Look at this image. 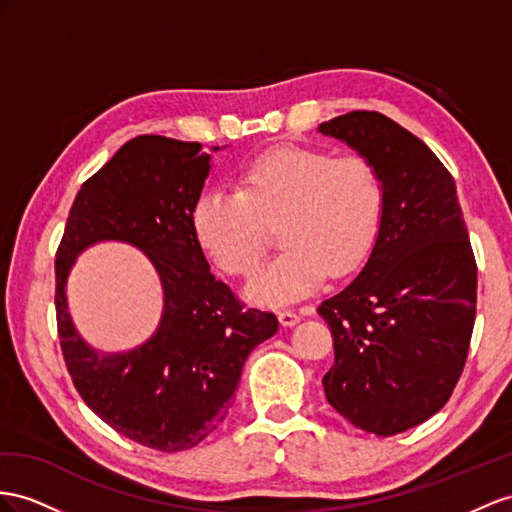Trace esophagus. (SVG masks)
I'll use <instances>...</instances> for the list:
<instances>
[{
    "label": "esophagus",
    "mask_w": 512,
    "mask_h": 512,
    "mask_svg": "<svg viewBox=\"0 0 512 512\" xmlns=\"http://www.w3.org/2000/svg\"><path fill=\"white\" fill-rule=\"evenodd\" d=\"M279 322L283 326H296L300 322V316L292 309H283V311H279Z\"/></svg>",
    "instance_id": "obj_1"
}]
</instances>
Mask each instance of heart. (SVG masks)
<instances>
[{"mask_svg":"<svg viewBox=\"0 0 512 512\" xmlns=\"http://www.w3.org/2000/svg\"><path fill=\"white\" fill-rule=\"evenodd\" d=\"M385 214V181L361 155L277 147L242 170V190L207 188L192 212L194 235L214 264L251 277L268 246L266 222H281L283 251L246 287L257 305L281 307L370 255Z\"/></svg>","mask_w":512,"mask_h":512,"instance_id":"b5f03b06","label":"heart"}]
</instances>
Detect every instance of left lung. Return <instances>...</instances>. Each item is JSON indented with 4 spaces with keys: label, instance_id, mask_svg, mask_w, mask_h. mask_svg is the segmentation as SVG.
<instances>
[{
    "label": "left lung",
    "instance_id": "left-lung-1",
    "mask_svg": "<svg viewBox=\"0 0 512 512\" xmlns=\"http://www.w3.org/2000/svg\"><path fill=\"white\" fill-rule=\"evenodd\" d=\"M318 131L346 142L385 181L368 261L318 313L335 346L326 400L352 426L389 437L452 396L476 320V259L452 175L411 131L363 110Z\"/></svg>",
    "mask_w": 512,
    "mask_h": 512
}]
</instances>
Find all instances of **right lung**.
I'll use <instances>...</instances> for the list:
<instances>
[{"label": "right lung", "instance_id": "add662e5", "mask_svg": "<svg viewBox=\"0 0 512 512\" xmlns=\"http://www.w3.org/2000/svg\"><path fill=\"white\" fill-rule=\"evenodd\" d=\"M209 170L212 155L199 142H125L82 183L56 255L58 335L75 389L116 432L160 452L190 450L212 435L231 409L248 355L279 331L274 313L242 309L209 272L192 227ZM99 241L138 247L163 285L161 324L123 353L90 347L68 313V274Z\"/></svg>", "mask_w": 512, "mask_h": 512}]
</instances>
